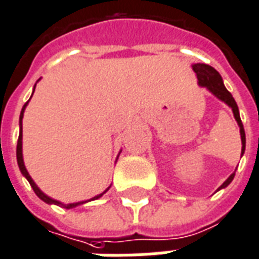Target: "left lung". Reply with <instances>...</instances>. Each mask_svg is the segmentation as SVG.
I'll use <instances>...</instances> for the list:
<instances>
[{"instance_id": "left-lung-1", "label": "left lung", "mask_w": 259, "mask_h": 259, "mask_svg": "<svg viewBox=\"0 0 259 259\" xmlns=\"http://www.w3.org/2000/svg\"><path fill=\"white\" fill-rule=\"evenodd\" d=\"M192 70L196 72L197 80H199V86L205 87V89L211 91V93L218 98V99H221L222 102H225L226 105L231 107L234 113V117L237 119L238 125H239V130H241V140H242V153H245V148H246V134H245V129H243V125H242L241 117H239V110H238V105L235 99L233 98V95L230 94V91L225 87L223 84V79H222L221 74L218 72L213 67L208 66V64H203V63H196V64H193ZM242 157V156H241ZM234 176H235V172L231 173L230 177L227 180L223 183V184L218 188V191L222 188H226L227 185L233 181Z\"/></svg>"}]
</instances>
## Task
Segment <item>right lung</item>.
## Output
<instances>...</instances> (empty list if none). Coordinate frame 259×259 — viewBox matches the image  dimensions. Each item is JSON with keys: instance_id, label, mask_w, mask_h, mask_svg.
<instances>
[{"instance_id": "right-lung-1", "label": "right lung", "mask_w": 259, "mask_h": 259, "mask_svg": "<svg viewBox=\"0 0 259 259\" xmlns=\"http://www.w3.org/2000/svg\"><path fill=\"white\" fill-rule=\"evenodd\" d=\"M34 87H36V86H34ZM33 91H34V90H33ZM32 95H33V94H32ZM28 102H29V101H28ZM28 102H26L25 105H24V107H22V110H21V114H20V134H18V141H17V164H18V168H20V170H21L22 175L26 177V180L29 181L30 187L33 188L34 193H36V195H37V196L40 197L42 201H46L47 204H56V205H59V207H63V208H67V209L74 208V207H78V205H80V204H84V203H87V201H91V200H95V199H99V197H101L103 193H106L107 191H109L110 187L106 189L105 192L99 193V195L94 196L93 199H90V200L78 201V203H70V204H64V203H62V201H58V200H55V199H52V197L47 196L46 193L42 192L41 189L38 188L37 185H36V183L32 180V177L29 176V173H28L25 165H24V158H22V117H24V110H25L26 105H28Z\"/></svg>"}]
</instances>
